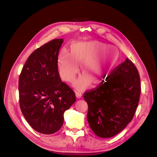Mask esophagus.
<instances>
[{"instance_id":"34e87169","label":"esophagus","mask_w":157,"mask_h":157,"mask_svg":"<svg viewBox=\"0 0 157 157\" xmlns=\"http://www.w3.org/2000/svg\"><path fill=\"white\" fill-rule=\"evenodd\" d=\"M75 94H76V96H77V98H80V97L82 96V92H80V91H79V90H77V91L75 92Z\"/></svg>"}]
</instances>
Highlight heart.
Returning a JSON list of instances; mask_svg holds the SVG:
<instances>
[{
  "instance_id": "b5f03b06",
  "label": "heart",
  "mask_w": 157,
  "mask_h": 157,
  "mask_svg": "<svg viewBox=\"0 0 157 157\" xmlns=\"http://www.w3.org/2000/svg\"><path fill=\"white\" fill-rule=\"evenodd\" d=\"M120 52L117 47L99 41L78 42L71 45L70 54L63 50L59 56V72L61 77L71 82L78 73L79 67L85 75L77 82L78 88L88 84L89 78L94 80L110 75L118 63Z\"/></svg>"
}]
</instances>
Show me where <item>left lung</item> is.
I'll return each instance as SVG.
<instances>
[{
    "mask_svg": "<svg viewBox=\"0 0 157 157\" xmlns=\"http://www.w3.org/2000/svg\"><path fill=\"white\" fill-rule=\"evenodd\" d=\"M140 94L139 73L128 58L117 66L105 81L85 92L87 119L95 134L111 137L124 129L135 115Z\"/></svg>",
    "mask_w": 157,
    "mask_h": 157,
    "instance_id": "obj_1",
    "label": "left lung"
}]
</instances>
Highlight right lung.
<instances>
[{
	"mask_svg": "<svg viewBox=\"0 0 157 157\" xmlns=\"http://www.w3.org/2000/svg\"><path fill=\"white\" fill-rule=\"evenodd\" d=\"M63 39H54L29 56L19 77L20 106L29 124L52 134L63 124V113L76 101L75 94L61 81L58 68Z\"/></svg>",
	"mask_w": 157,
	"mask_h": 157,
	"instance_id": "add662e5",
	"label": "right lung"
}]
</instances>
